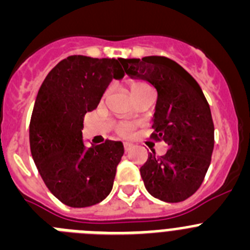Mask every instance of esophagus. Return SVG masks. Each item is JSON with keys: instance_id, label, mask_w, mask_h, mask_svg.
<instances>
[{"instance_id": "1", "label": "esophagus", "mask_w": 250, "mask_h": 250, "mask_svg": "<svg viewBox=\"0 0 250 250\" xmlns=\"http://www.w3.org/2000/svg\"><path fill=\"white\" fill-rule=\"evenodd\" d=\"M130 146H131V145H130L129 143H124V149L125 150H129Z\"/></svg>"}]
</instances>
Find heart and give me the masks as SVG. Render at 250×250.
I'll return each instance as SVG.
<instances>
[{"label": "heart", "mask_w": 250, "mask_h": 250, "mask_svg": "<svg viewBox=\"0 0 250 250\" xmlns=\"http://www.w3.org/2000/svg\"><path fill=\"white\" fill-rule=\"evenodd\" d=\"M143 85H145V83H140V81H135V83H132L131 85H130V91L138 89V87H140V86H143ZM127 131H129V126H123L119 129V132H120V134H126Z\"/></svg>", "instance_id": "1"}]
</instances>
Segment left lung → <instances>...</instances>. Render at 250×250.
Wrapping results in <instances>:
<instances>
[{"instance_id": "left-lung-1", "label": "left lung", "mask_w": 250, "mask_h": 250, "mask_svg": "<svg viewBox=\"0 0 250 250\" xmlns=\"http://www.w3.org/2000/svg\"><path fill=\"white\" fill-rule=\"evenodd\" d=\"M130 77L155 87L158 100L152 118V138L169 146L167 154L149 152L140 167L149 194L167 203H179L202 185L214 149V124L209 104L188 71L164 56L123 59Z\"/></svg>"}]
</instances>
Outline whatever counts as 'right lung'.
Returning <instances> with one entry per match:
<instances>
[{
    "label": "right lung",
    "instance_id": "1",
    "mask_svg": "<svg viewBox=\"0 0 250 250\" xmlns=\"http://www.w3.org/2000/svg\"><path fill=\"white\" fill-rule=\"evenodd\" d=\"M123 59L74 55L55 66L37 92L30 121L32 159L48 190L65 205L103 202L124 154L121 141L86 146L81 129L112 81L125 76Z\"/></svg>",
    "mask_w": 250,
    "mask_h": 250
}]
</instances>
